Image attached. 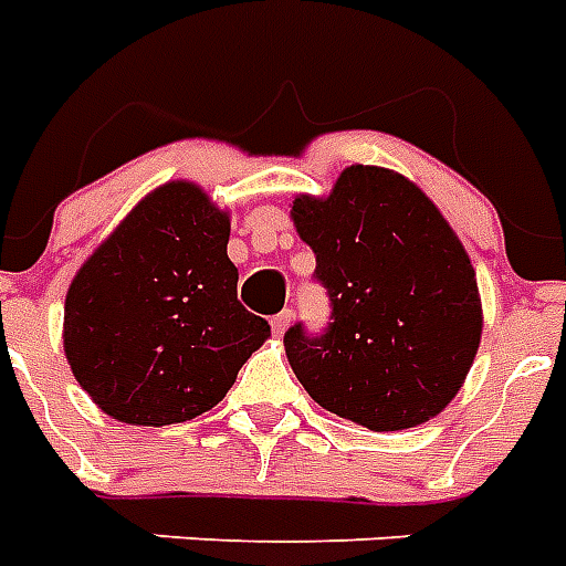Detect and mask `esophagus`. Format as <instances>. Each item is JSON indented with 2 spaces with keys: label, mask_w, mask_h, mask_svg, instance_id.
<instances>
[{
  "label": "esophagus",
  "mask_w": 566,
  "mask_h": 566,
  "mask_svg": "<svg viewBox=\"0 0 566 566\" xmlns=\"http://www.w3.org/2000/svg\"><path fill=\"white\" fill-rule=\"evenodd\" d=\"M291 311H282V314H275L273 319H270V326H273V335L282 337L284 332H287V326H291Z\"/></svg>",
  "instance_id": "esophagus-1"
}]
</instances>
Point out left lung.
Segmentation results:
<instances>
[{
	"instance_id": "1",
	"label": "left lung",
	"mask_w": 566,
	"mask_h": 566,
	"mask_svg": "<svg viewBox=\"0 0 566 566\" xmlns=\"http://www.w3.org/2000/svg\"><path fill=\"white\" fill-rule=\"evenodd\" d=\"M291 220L332 300L326 335H284L311 399L370 431L438 417L482 344L475 270L438 205L402 172L353 164L332 193L296 196Z\"/></svg>"
}]
</instances>
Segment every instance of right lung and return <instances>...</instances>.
<instances>
[{
	"instance_id": "obj_1",
	"label": "right lung",
	"mask_w": 566,
	"mask_h": 566,
	"mask_svg": "<svg viewBox=\"0 0 566 566\" xmlns=\"http://www.w3.org/2000/svg\"><path fill=\"white\" fill-rule=\"evenodd\" d=\"M229 211L193 181H167L78 266L64 355L102 411L128 426L193 420L222 402L270 337L238 302Z\"/></svg>"
}]
</instances>
